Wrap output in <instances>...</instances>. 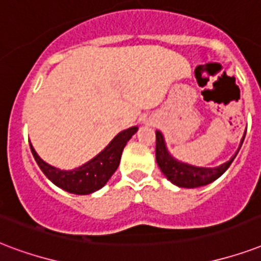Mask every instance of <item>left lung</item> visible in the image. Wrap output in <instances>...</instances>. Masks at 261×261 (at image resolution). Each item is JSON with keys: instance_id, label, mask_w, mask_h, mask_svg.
<instances>
[{"instance_id": "8db88e82", "label": "left lung", "mask_w": 261, "mask_h": 261, "mask_svg": "<svg viewBox=\"0 0 261 261\" xmlns=\"http://www.w3.org/2000/svg\"><path fill=\"white\" fill-rule=\"evenodd\" d=\"M245 138V137H244ZM244 138L241 141V145L244 142ZM241 148V146H240ZM240 150V149H238ZM238 153V152H237ZM237 153L222 166L215 167V168H200V167H193L185 163L176 162L170 153L167 152L164 138L160 131H156V162L160 167V170L171 182L179 188H200L205 185L214 182L216 179L226 172L232 160L236 159Z\"/></svg>"}]
</instances>
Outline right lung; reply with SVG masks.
Here are the masks:
<instances>
[{"instance_id": "add662e5", "label": "right lung", "mask_w": 261, "mask_h": 261, "mask_svg": "<svg viewBox=\"0 0 261 261\" xmlns=\"http://www.w3.org/2000/svg\"><path fill=\"white\" fill-rule=\"evenodd\" d=\"M137 130L138 127H131L119 133L112 139V142L93 160L72 171H61L56 167L49 166L38 156L31 145L30 148L39 168L56 186L73 194H90L102 188L111 179L113 172L119 167L122 152L127 141L137 133Z\"/></svg>"}]
</instances>
